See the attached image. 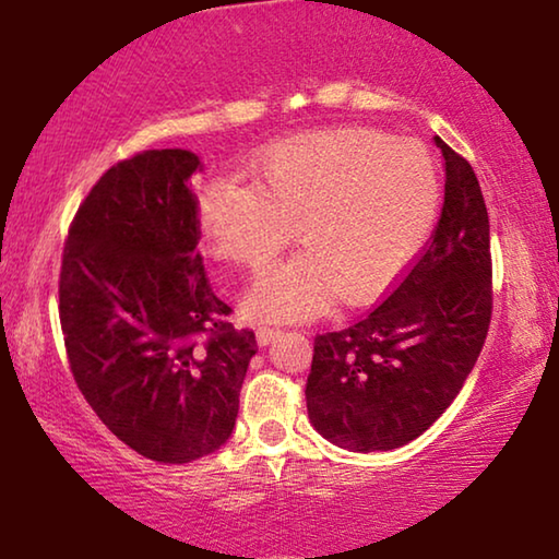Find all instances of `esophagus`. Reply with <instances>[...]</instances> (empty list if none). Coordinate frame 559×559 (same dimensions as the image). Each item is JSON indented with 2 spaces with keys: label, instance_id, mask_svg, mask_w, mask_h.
<instances>
[{
  "label": "esophagus",
  "instance_id": "34e87169",
  "mask_svg": "<svg viewBox=\"0 0 559 559\" xmlns=\"http://www.w3.org/2000/svg\"><path fill=\"white\" fill-rule=\"evenodd\" d=\"M281 333V330L278 328H266V325H263V328H259L257 330V340H259V345H269L271 343V340L273 337H276Z\"/></svg>",
  "mask_w": 559,
  "mask_h": 559
}]
</instances>
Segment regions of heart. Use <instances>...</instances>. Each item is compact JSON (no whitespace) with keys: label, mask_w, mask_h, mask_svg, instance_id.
<instances>
[{"label":"heart","mask_w":559,"mask_h":559,"mask_svg":"<svg viewBox=\"0 0 559 559\" xmlns=\"http://www.w3.org/2000/svg\"><path fill=\"white\" fill-rule=\"evenodd\" d=\"M431 157L370 128L308 132L257 159L253 185L216 177L200 229L216 259L261 269L298 229L306 251L269 266L243 293L257 320H310L337 290L365 300L424 249L439 214Z\"/></svg>","instance_id":"obj_1"}]
</instances>
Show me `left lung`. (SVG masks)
Segmentation results:
<instances>
[{
	"instance_id": "obj_1",
	"label": "left lung",
	"mask_w": 559,
	"mask_h": 559,
	"mask_svg": "<svg viewBox=\"0 0 559 559\" xmlns=\"http://www.w3.org/2000/svg\"><path fill=\"white\" fill-rule=\"evenodd\" d=\"M441 147L447 185L431 241L392 296L355 325L316 337L306 402L320 437L347 451H392L456 400L486 343L490 226L473 167Z\"/></svg>"
}]
</instances>
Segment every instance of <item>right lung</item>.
I'll return each mask as SVG.
<instances>
[{
    "instance_id": "right-lung-1",
    "label": "right lung",
    "mask_w": 559,
    "mask_h": 559,
    "mask_svg": "<svg viewBox=\"0 0 559 559\" xmlns=\"http://www.w3.org/2000/svg\"><path fill=\"white\" fill-rule=\"evenodd\" d=\"M189 150L112 165L69 229L59 316L73 380L140 456L189 463L231 437L253 330L226 323L197 243Z\"/></svg>"
}]
</instances>
